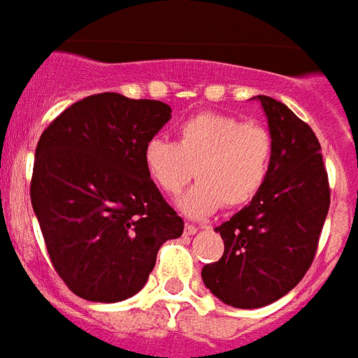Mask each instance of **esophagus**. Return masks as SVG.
<instances>
[{
	"label": "esophagus",
	"instance_id": "obj_1",
	"mask_svg": "<svg viewBox=\"0 0 358 358\" xmlns=\"http://www.w3.org/2000/svg\"><path fill=\"white\" fill-rule=\"evenodd\" d=\"M196 230H199V229H196L195 224H189V223H187V224H185V227H184V234H185V236H193V234H196Z\"/></svg>",
	"mask_w": 358,
	"mask_h": 358
}]
</instances>
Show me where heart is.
Instances as JSON below:
<instances>
[{
    "instance_id": "obj_1",
    "label": "heart",
    "mask_w": 358,
    "mask_h": 358,
    "mask_svg": "<svg viewBox=\"0 0 358 358\" xmlns=\"http://www.w3.org/2000/svg\"><path fill=\"white\" fill-rule=\"evenodd\" d=\"M273 137L266 128L221 113H199L178 126V137H152L143 150L150 180L167 195H178L195 174L196 182L178 201L189 217H208L219 208L249 204L266 184Z\"/></svg>"
}]
</instances>
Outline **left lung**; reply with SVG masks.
I'll return each mask as SVG.
<instances>
[{"mask_svg":"<svg viewBox=\"0 0 358 358\" xmlns=\"http://www.w3.org/2000/svg\"><path fill=\"white\" fill-rule=\"evenodd\" d=\"M256 100L273 137L271 171L249 206L215 229L224 252L202 267L206 288L236 308L266 306L299 284L331 204L316 134L282 102L262 94Z\"/></svg>","mask_w":358,"mask_h":358,"instance_id":"8db88e82","label":"left lung"}]
</instances>
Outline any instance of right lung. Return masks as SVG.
Returning a JSON list of instances; mask_svg holds the SVG:
<instances>
[{
	"label": "right lung",
	"instance_id": "right-lung-1",
	"mask_svg": "<svg viewBox=\"0 0 358 358\" xmlns=\"http://www.w3.org/2000/svg\"><path fill=\"white\" fill-rule=\"evenodd\" d=\"M169 120L167 103L102 92L72 103L42 131L31 204L55 271L83 299L135 295L159 247L184 232L143 162L148 139Z\"/></svg>",
	"mask_w": 358,
	"mask_h": 358
}]
</instances>
